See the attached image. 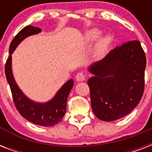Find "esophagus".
Masks as SVG:
<instances>
[{"instance_id": "1", "label": "esophagus", "mask_w": 152, "mask_h": 152, "mask_svg": "<svg viewBox=\"0 0 152 152\" xmlns=\"http://www.w3.org/2000/svg\"><path fill=\"white\" fill-rule=\"evenodd\" d=\"M76 80L79 81V82H81V81L85 80V75L83 73V72H79L77 73V75L76 76Z\"/></svg>"}]
</instances>
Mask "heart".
Returning a JSON list of instances; mask_svg holds the SVG:
<instances>
[{
    "mask_svg": "<svg viewBox=\"0 0 152 152\" xmlns=\"http://www.w3.org/2000/svg\"><path fill=\"white\" fill-rule=\"evenodd\" d=\"M101 35L102 31L99 29L93 28V29L88 31V33L86 34V41L88 43H91V42H94L96 41ZM111 41H112V39H111L110 35H105V36L102 37L98 40L95 50V57H103L108 51Z\"/></svg>",
    "mask_w": 152,
    "mask_h": 152,
    "instance_id": "1",
    "label": "heart"
}]
</instances>
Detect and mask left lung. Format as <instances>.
<instances>
[{
	"instance_id": "8db88e82",
	"label": "left lung",
	"mask_w": 152,
	"mask_h": 152,
	"mask_svg": "<svg viewBox=\"0 0 152 152\" xmlns=\"http://www.w3.org/2000/svg\"><path fill=\"white\" fill-rule=\"evenodd\" d=\"M146 56L137 40L128 42L93 63L88 80L91 108L104 121L125 117L136 108L144 89Z\"/></svg>"
}]
</instances>
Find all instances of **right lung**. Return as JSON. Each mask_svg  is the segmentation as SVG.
Segmentation results:
<instances>
[{
  "label": "right lung",
  "instance_id": "obj_1",
  "mask_svg": "<svg viewBox=\"0 0 152 152\" xmlns=\"http://www.w3.org/2000/svg\"><path fill=\"white\" fill-rule=\"evenodd\" d=\"M39 27L27 26L23 28L13 39L9 46V57L5 64V76L10 86L15 106L22 117L35 125L50 127L57 125L64 118L66 112L67 99L73 87V80L67 81L52 99L46 102H37L27 98L15 82L12 69V54L18 45L28 36L40 33Z\"/></svg>",
  "mask_w": 152,
  "mask_h": 152
}]
</instances>
